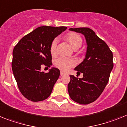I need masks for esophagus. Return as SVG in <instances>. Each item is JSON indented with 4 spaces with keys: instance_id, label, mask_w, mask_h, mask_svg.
Here are the masks:
<instances>
[{
    "instance_id": "obj_1",
    "label": "esophagus",
    "mask_w": 127,
    "mask_h": 127,
    "mask_svg": "<svg viewBox=\"0 0 127 127\" xmlns=\"http://www.w3.org/2000/svg\"><path fill=\"white\" fill-rule=\"evenodd\" d=\"M60 75H61V76H63V75H64V73H63V72H61V74H60Z\"/></svg>"
}]
</instances>
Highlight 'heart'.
<instances>
[{
	"mask_svg": "<svg viewBox=\"0 0 127 127\" xmlns=\"http://www.w3.org/2000/svg\"><path fill=\"white\" fill-rule=\"evenodd\" d=\"M65 39L73 49H77L81 47L82 42H83V39L81 35L74 32L69 33L67 34L65 37ZM57 42V40L55 39L51 43L50 51L52 55H55L56 54ZM75 64V62L73 59L64 58V57H60L55 61V66L63 72L68 71L71 68L74 66Z\"/></svg>",
	"mask_w": 127,
	"mask_h": 127,
	"instance_id": "obj_1",
	"label": "heart"
}]
</instances>
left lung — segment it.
<instances>
[{"mask_svg":"<svg viewBox=\"0 0 127 127\" xmlns=\"http://www.w3.org/2000/svg\"><path fill=\"white\" fill-rule=\"evenodd\" d=\"M70 30L83 34L88 46L85 59L75 68L77 73H83V77L78 78L70 75L68 90L73 101L87 105L100 96L108 83L114 66L113 54L106 42L90 28H77Z\"/></svg>","mask_w":127,"mask_h":127,"instance_id":"1","label":"left lung"}]
</instances>
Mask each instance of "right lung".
Listing matches in <instances>:
<instances>
[{"instance_id": "right-lung-1", "label": "right lung", "mask_w": 127, "mask_h": 127, "mask_svg": "<svg viewBox=\"0 0 127 127\" xmlns=\"http://www.w3.org/2000/svg\"><path fill=\"white\" fill-rule=\"evenodd\" d=\"M66 28L40 26L22 37L13 48V73L20 92L30 101H40L50 95L60 71L52 68L45 73L41 68L52 65L51 43Z\"/></svg>"}]
</instances>
